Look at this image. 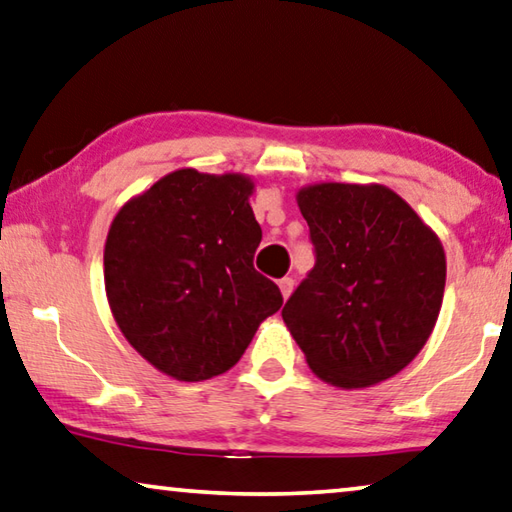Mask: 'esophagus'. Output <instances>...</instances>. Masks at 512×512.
<instances>
[{"instance_id":"esophagus-1","label":"esophagus","mask_w":512,"mask_h":512,"mask_svg":"<svg viewBox=\"0 0 512 512\" xmlns=\"http://www.w3.org/2000/svg\"><path fill=\"white\" fill-rule=\"evenodd\" d=\"M278 285H280V292H282V296H285V299H287V296L292 294V289H294V278L285 276V278H282V280L278 282Z\"/></svg>"}]
</instances>
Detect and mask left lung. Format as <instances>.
Masks as SVG:
<instances>
[{"instance_id":"8db88e82","label":"left lung","mask_w":512,"mask_h":512,"mask_svg":"<svg viewBox=\"0 0 512 512\" xmlns=\"http://www.w3.org/2000/svg\"><path fill=\"white\" fill-rule=\"evenodd\" d=\"M315 266L282 319L317 377L363 388L414 361L439 317L446 255L416 211L384 186L303 188Z\"/></svg>"}]
</instances>
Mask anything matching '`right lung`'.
<instances>
[{"label": "right lung", "mask_w": 512, "mask_h": 512, "mask_svg": "<svg viewBox=\"0 0 512 512\" xmlns=\"http://www.w3.org/2000/svg\"><path fill=\"white\" fill-rule=\"evenodd\" d=\"M241 174L177 170L112 220L105 289L121 333L179 381L236 365L257 326L280 310L278 285L255 271L262 227Z\"/></svg>", "instance_id": "obj_1"}]
</instances>
